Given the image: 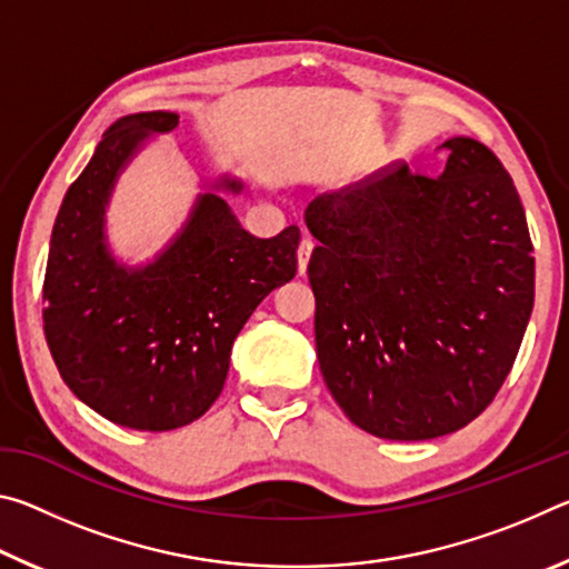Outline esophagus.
Wrapping results in <instances>:
<instances>
[{
  "mask_svg": "<svg viewBox=\"0 0 569 569\" xmlns=\"http://www.w3.org/2000/svg\"><path fill=\"white\" fill-rule=\"evenodd\" d=\"M298 273H306V268H308V261H311V253H313V240L308 238V236H303L301 238V243H298Z\"/></svg>",
  "mask_w": 569,
  "mask_h": 569,
  "instance_id": "34e87169",
  "label": "esophagus"
}]
</instances>
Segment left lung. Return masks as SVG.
I'll return each instance as SVG.
<instances>
[{
	"instance_id": "obj_1",
	"label": "left lung",
	"mask_w": 569,
	"mask_h": 569,
	"mask_svg": "<svg viewBox=\"0 0 569 569\" xmlns=\"http://www.w3.org/2000/svg\"><path fill=\"white\" fill-rule=\"evenodd\" d=\"M439 178L407 162L321 192L303 220L316 353L331 397L381 439L451 435L485 411L535 306L522 200L492 150L445 146Z\"/></svg>"
}]
</instances>
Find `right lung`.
<instances>
[{
  "instance_id": "obj_1",
  "label": "right lung",
  "mask_w": 569,
  "mask_h": 569,
  "mask_svg": "<svg viewBox=\"0 0 569 569\" xmlns=\"http://www.w3.org/2000/svg\"><path fill=\"white\" fill-rule=\"evenodd\" d=\"M176 112H138L102 134L57 213L42 288L44 336L60 377L100 417L138 431L196 421L223 391L230 349L256 306L296 276L301 230L273 238L240 228L218 192H200L172 243L142 268L104 243L114 180ZM218 190L240 192L223 178Z\"/></svg>"
}]
</instances>
